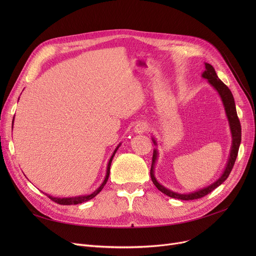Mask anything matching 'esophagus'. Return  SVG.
I'll use <instances>...</instances> for the list:
<instances>
[{"label": "esophagus", "instance_id": "esophagus-1", "mask_svg": "<svg viewBox=\"0 0 256 256\" xmlns=\"http://www.w3.org/2000/svg\"><path fill=\"white\" fill-rule=\"evenodd\" d=\"M147 130H148V126H147V124L144 122V121H140V122H138L135 126V128H134V132H135V134H138V135L144 134Z\"/></svg>", "mask_w": 256, "mask_h": 256}]
</instances>
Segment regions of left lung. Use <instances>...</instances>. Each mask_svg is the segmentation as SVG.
I'll return each mask as SVG.
<instances>
[{
  "label": "left lung",
  "instance_id": "1",
  "mask_svg": "<svg viewBox=\"0 0 256 256\" xmlns=\"http://www.w3.org/2000/svg\"><path fill=\"white\" fill-rule=\"evenodd\" d=\"M204 67H206V70L202 72L201 76L208 80V84L217 91V93L219 94V96L221 98V102L223 104L224 110H225V115L228 120V124H230V134H232V147H230V156H228L226 166H225L223 172L221 173V176L218 178V180H216L214 182H212L210 184H208L204 188H201V189H198L196 191L189 192V193L174 192V191L168 189V188L164 186L163 184H160L158 182V180L156 178V176H154V168H156V163L158 158V148L154 150L152 163V168H150V178H152V182L162 193L166 194L169 197L180 199V200H193V199L201 198V197L208 195L212 191H214L220 184H222L226 180V178L230 176V174L232 170V167L234 165V162H236V156H238L240 139H242L240 124V120L238 118L236 102H234V98L232 91L218 78L216 72H214V68L210 63L204 62ZM152 140L154 144L156 146H158V142H156V138L152 137Z\"/></svg>",
  "mask_w": 256,
  "mask_h": 256
}]
</instances>
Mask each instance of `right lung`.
<instances>
[{"mask_svg":"<svg viewBox=\"0 0 256 256\" xmlns=\"http://www.w3.org/2000/svg\"><path fill=\"white\" fill-rule=\"evenodd\" d=\"M20 100V98H18ZM14 120V119H13ZM12 128H13V122H12ZM120 145H121V143H119L118 145H117V147L115 148V150L113 152V154H112V156H111V158H110V160H109V162H108V165H106V176H104V182H102V184L98 188V189L94 191V192H92L91 194H86V195H80V196H74V197H63V198H60V197H54V196H52V195H48V194H46V196L48 197H50L52 201H55V202H57V204H63V206H70V204H83V202H86V201H88V200H90V199H92L93 197H96L102 190V188L104 186V184H106V182H108V178H109V176H110V167H111V163H112V160H113V158H114V156H115V154H116V152L118 150V148L120 147Z\"/></svg>","mask_w":256,"mask_h":256,"instance_id":"add662e5","label":"right lung"}]
</instances>
